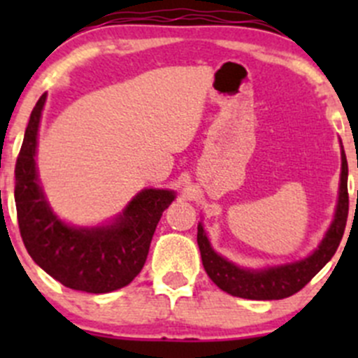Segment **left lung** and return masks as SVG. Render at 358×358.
Masks as SVG:
<instances>
[{"label":"left lung","mask_w":358,"mask_h":358,"mask_svg":"<svg viewBox=\"0 0 358 358\" xmlns=\"http://www.w3.org/2000/svg\"><path fill=\"white\" fill-rule=\"evenodd\" d=\"M341 183H339V201L334 222L313 255L301 262L273 266V268L259 270V272L239 268L213 251L204 229L199 225L197 227V244L201 249L202 265L209 279L222 291L246 299H282L301 291L333 258L345 234L346 218H348V162H346L345 152L341 154Z\"/></svg>","instance_id":"8db88e82"}]
</instances>
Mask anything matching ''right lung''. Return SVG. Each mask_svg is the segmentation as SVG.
Returning a JSON list of instances; mask_svg holds the SVG:
<instances>
[{
  "mask_svg": "<svg viewBox=\"0 0 358 358\" xmlns=\"http://www.w3.org/2000/svg\"><path fill=\"white\" fill-rule=\"evenodd\" d=\"M46 93L39 96L25 128L15 164V204L20 236L31 258L66 287L110 292L128 286L145 265L171 190L147 189L121 216L102 229H76L60 222L46 202L36 175V143Z\"/></svg>",
  "mask_w": 358,
  "mask_h": 358,
  "instance_id": "right-lung-1",
  "label": "right lung"
}]
</instances>
